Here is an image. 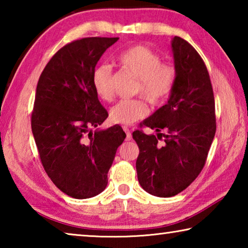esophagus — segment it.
I'll list each match as a JSON object with an SVG mask.
<instances>
[{"label": "esophagus", "mask_w": 248, "mask_h": 248, "mask_svg": "<svg viewBox=\"0 0 248 248\" xmlns=\"http://www.w3.org/2000/svg\"><path fill=\"white\" fill-rule=\"evenodd\" d=\"M124 130L125 134H127V137H125V140H127V141H130V140L132 139V134H131V132H130L129 128H128V127H124Z\"/></svg>", "instance_id": "1"}]
</instances>
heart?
I'll list each match as a JSON object with an SVG mask.
<instances>
[{
	"instance_id": "b5f03b06",
	"label": "heart",
	"mask_w": 248,
	"mask_h": 248,
	"mask_svg": "<svg viewBox=\"0 0 248 248\" xmlns=\"http://www.w3.org/2000/svg\"><path fill=\"white\" fill-rule=\"evenodd\" d=\"M121 66L138 78L136 94H141L153 105H162L170 98L177 81V69L170 62H162L161 57L143 45L130 47L120 54ZM96 95L109 102L114 97L110 66L99 65L92 74ZM148 105L142 98L124 99L109 111L110 121L117 124H131L148 114Z\"/></svg>"
}]
</instances>
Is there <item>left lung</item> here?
Returning a JSON list of instances; mask_svg holds the SVG:
<instances>
[{
  "label": "left lung",
  "instance_id": "8db88e82",
  "mask_svg": "<svg viewBox=\"0 0 248 248\" xmlns=\"http://www.w3.org/2000/svg\"><path fill=\"white\" fill-rule=\"evenodd\" d=\"M171 49L177 69L173 93L140 124L157 134L149 136L140 129L132 133L140 151L136 167L141 187L163 198L179 194L198 177L217 130L215 96L202 58L177 36Z\"/></svg>",
  "mask_w": 248,
  "mask_h": 248
}]
</instances>
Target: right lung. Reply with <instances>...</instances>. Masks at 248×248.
<instances>
[{"mask_svg":"<svg viewBox=\"0 0 248 248\" xmlns=\"http://www.w3.org/2000/svg\"><path fill=\"white\" fill-rule=\"evenodd\" d=\"M119 38L87 37L66 44L45 66L37 84L31 130L46 173L72 198L86 199L107 186V174L125 133L102 124L108 112L96 95L92 74Z\"/></svg>","mask_w":248,"mask_h":248,"instance_id":"obj_1","label":"right lung"}]
</instances>
